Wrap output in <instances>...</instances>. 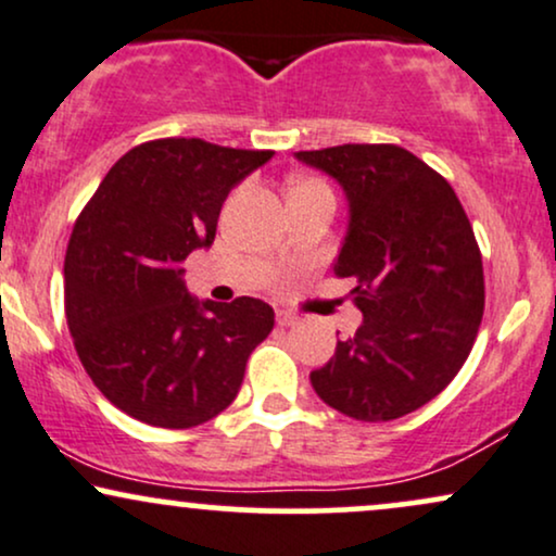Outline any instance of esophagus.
I'll list each match as a JSON object with an SVG mask.
<instances>
[{
	"label": "esophagus",
	"mask_w": 556,
	"mask_h": 556,
	"mask_svg": "<svg viewBox=\"0 0 556 556\" xmlns=\"http://www.w3.org/2000/svg\"><path fill=\"white\" fill-rule=\"evenodd\" d=\"M277 324L279 327H295L298 316L292 311H277Z\"/></svg>",
	"instance_id": "34e87169"
}]
</instances>
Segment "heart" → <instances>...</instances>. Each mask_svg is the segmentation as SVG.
Masks as SVG:
<instances>
[{
	"label": "heart",
	"instance_id": "obj_1",
	"mask_svg": "<svg viewBox=\"0 0 556 556\" xmlns=\"http://www.w3.org/2000/svg\"><path fill=\"white\" fill-rule=\"evenodd\" d=\"M298 185H324V182L321 180H300V182H295V188Z\"/></svg>",
	"mask_w": 556,
	"mask_h": 556
}]
</instances>
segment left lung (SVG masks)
I'll list each match as a JSON object with an SVG mask.
<instances>
[{
    "mask_svg": "<svg viewBox=\"0 0 556 556\" xmlns=\"http://www.w3.org/2000/svg\"><path fill=\"white\" fill-rule=\"evenodd\" d=\"M350 201L337 277H353L361 329L311 371L329 407L366 424L418 410L455 379L483 318V264L452 185L394 143L298 151Z\"/></svg>",
    "mask_w": 556,
    "mask_h": 556,
    "instance_id": "8db88e82",
    "label": "left lung"
}]
</instances>
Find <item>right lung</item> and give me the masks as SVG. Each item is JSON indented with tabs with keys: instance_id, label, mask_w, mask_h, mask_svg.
Segmentation results:
<instances>
[{
	"instance_id": "right-lung-1",
	"label": "right lung",
	"mask_w": 556,
	"mask_h": 556,
	"mask_svg": "<svg viewBox=\"0 0 556 556\" xmlns=\"http://www.w3.org/2000/svg\"><path fill=\"white\" fill-rule=\"evenodd\" d=\"M274 151L159 138L106 172L65 253V316L91 381L130 418L193 429L238 397L274 329L264 300L198 303L182 264L212 245L222 203Z\"/></svg>"
}]
</instances>
